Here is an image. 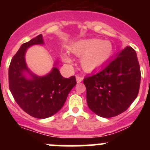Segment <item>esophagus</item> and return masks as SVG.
<instances>
[{
	"label": "esophagus",
	"instance_id": "esophagus-1",
	"mask_svg": "<svg viewBox=\"0 0 150 150\" xmlns=\"http://www.w3.org/2000/svg\"><path fill=\"white\" fill-rule=\"evenodd\" d=\"M76 82H77V83H81V82L83 81V77H81V76H76Z\"/></svg>",
	"mask_w": 150,
	"mask_h": 150
}]
</instances>
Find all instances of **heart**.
Listing matches in <instances>:
<instances>
[{
    "instance_id": "b5f03b06",
    "label": "heart",
    "mask_w": 150,
    "mask_h": 150,
    "mask_svg": "<svg viewBox=\"0 0 150 150\" xmlns=\"http://www.w3.org/2000/svg\"><path fill=\"white\" fill-rule=\"evenodd\" d=\"M70 51L76 56L80 57V64L84 71H93L108 62L113 52V46L109 40L89 38L78 40L70 46ZM64 63L72 64L73 59L66 52L61 54Z\"/></svg>"
}]
</instances>
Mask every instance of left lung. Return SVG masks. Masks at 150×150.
Masks as SVG:
<instances>
[{
  "instance_id": "obj_1",
  "label": "left lung",
  "mask_w": 150,
  "mask_h": 150,
  "mask_svg": "<svg viewBox=\"0 0 150 150\" xmlns=\"http://www.w3.org/2000/svg\"><path fill=\"white\" fill-rule=\"evenodd\" d=\"M140 77L137 53L126 46L100 71L84 78L89 109L104 118L121 114L137 98Z\"/></svg>"
}]
</instances>
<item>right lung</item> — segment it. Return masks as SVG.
Returning <instances> with one entry per match:
<instances>
[{"label": "right lung", "mask_w": 150, "mask_h": 150, "mask_svg": "<svg viewBox=\"0 0 150 150\" xmlns=\"http://www.w3.org/2000/svg\"><path fill=\"white\" fill-rule=\"evenodd\" d=\"M43 43L42 34L23 43L9 67V86L13 98L25 112L37 119H46L59 112L76 84L75 76L63 77L56 67L43 76H37L29 70L25 57L28 48Z\"/></svg>", "instance_id": "1"}]
</instances>
